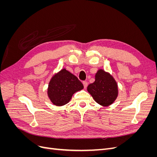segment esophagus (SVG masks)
<instances>
[{"mask_svg":"<svg viewBox=\"0 0 157 157\" xmlns=\"http://www.w3.org/2000/svg\"><path fill=\"white\" fill-rule=\"evenodd\" d=\"M82 84H83V86H84V88H86L87 86H88V82L86 81H83L82 82Z\"/></svg>","mask_w":157,"mask_h":157,"instance_id":"34e87169","label":"esophagus"}]
</instances>
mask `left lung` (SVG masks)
<instances>
[{
    "mask_svg": "<svg viewBox=\"0 0 157 157\" xmlns=\"http://www.w3.org/2000/svg\"><path fill=\"white\" fill-rule=\"evenodd\" d=\"M88 92L98 103L107 106L114 102L118 95L117 84L109 73L103 70H99L95 81L87 87Z\"/></svg>",
    "mask_w": 157,
    "mask_h": 157,
    "instance_id": "1",
    "label": "left lung"
}]
</instances>
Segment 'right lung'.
I'll use <instances>...</instances> for the list:
<instances>
[{
    "label": "right lung",
    "mask_w": 157,
    "mask_h": 157,
    "mask_svg": "<svg viewBox=\"0 0 157 157\" xmlns=\"http://www.w3.org/2000/svg\"><path fill=\"white\" fill-rule=\"evenodd\" d=\"M83 88V84L77 77L62 69L51 79L48 95L55 105L61 106L70 101L74 93Z\"/></svg>",
    "instance_id": "obj_1"
}]
</instances>
